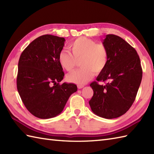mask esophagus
I'll return each mask as SVG.
<instances>
[{
    "instance_id": "obj_1",
    "label": "esophagus",
    "mask_w": 154,
    "mask_h": 154,
    "mask_svg": "<svg viewBox=\"0 0 154 154\" xmlns=\"http://www.w3.org/2000/svg\"><path fill=\"white\" fill-rule=\"evenodd\" d=\"M77 87H78V89H82V88H83L84 85H78Z\"/></svg>"
}]
</instances>
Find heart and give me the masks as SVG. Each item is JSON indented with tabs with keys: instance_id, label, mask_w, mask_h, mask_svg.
Returning <instances> with one entry per match:
<instances>
[{
	"instance_id": "1",
	"label": "heart",
	"mask_w": 154,
	"mask_h": 154,
	"mask_svg": "<svg viewBox=\"0 0 154 154\" xmlns=\"http://www.w3.org/2000/svg\"><path fill=\"white\" fill-rule=\"evenodd\" d=\"M72 54L62 50L59 54V62L67 71H73L80 61L81 68L69 74L67 79L71 83L85 84L106 67L108 51L102 44L87 38H79L69 45Z\"/></svg>"
}]
</instances>
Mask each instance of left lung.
Instances as JSON below:
<instances>
[{"label":"left lung","mask_w":154,"mask_h":154,"mask_svg":"<svg viewBox=\"0 0 154 154\" xmlns=\"http://www.w3.org/2000/svg\"><path fill=\"white\" fill-rule=\"evenodd\" d=\"M103 44L108 51V61L97 81L106 83H91L93 96L89 103L96 115L112 119L123 115L132 105L142 81V69L136 50L122 38L108 34Z\"/></svg>","instance_id":"1"}]
</instances>
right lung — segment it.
<instances>
[{
    "instance_id": "right-lung-1",
    "label": "right lung",
    "mask_w": 154,
    "mask_h": 154,
    "mask_svg": "<svg viewBox=\"0 0 154 154\" xmlns=\"http://www.w3.org/2000/svg\"><path fill=\"white\" fill-rule=\"evenodd\" d=\"M65 41L55 35H42L32 42L20 57L18 93L27 110L39 119L59 115L69 97L77 91L75 84L59 83L64 77L59 54Z\"/></svg>"
}]
</instances>
